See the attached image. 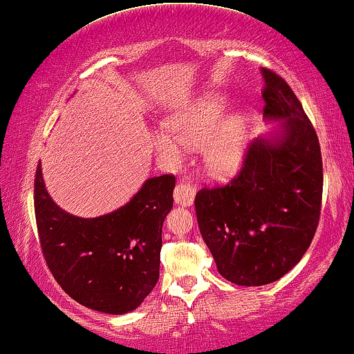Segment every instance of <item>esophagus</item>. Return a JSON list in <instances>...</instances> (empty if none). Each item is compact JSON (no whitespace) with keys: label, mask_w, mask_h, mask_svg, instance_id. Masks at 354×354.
I'll return each mask as SVG.
<instances>
[{"label":"esophagus","mask_w":354,"mask_h":354,"mask_svg":"<svg viewBox=\"0 0 354 354\" xmlns=\"http://www.w3.org/2000/svg\"><path fill=\"white\" fill-rule=\"evenodd\" d=\"M194 194H196L194 188L182 182L174 189V201L180 204V206H192L194 201Z\"/></svg>","instance_id":"obj_1"}]
</instances>
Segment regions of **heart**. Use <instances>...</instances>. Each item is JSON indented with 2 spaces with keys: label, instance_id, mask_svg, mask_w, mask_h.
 I'll return each mask as SVG.
<instances>
[{
  "label": "heart",
  "instance_id": "b5f03b06",
  "mask_svg": "<svg viewBox=\"0 0 354 354\" xmlns=\"http://www.w3.org/2000/svg\"><path fill=\"white\" fill-rule=\"evenodd\" d=\"M222 102L217 97H204L187 110L169 116L165 131L153 132L155 150L167 161H178L185 147H203V160L214 177L233 176L243 165L249 142V121L243 113L220 120Z\"/></svg>",
  "mask_w": 354,
  "mask_h": 354
}]
</instances>
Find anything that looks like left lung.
<instances>
[{
	"instance_id": "8db88e82",
	"label": "left lung",
	"mask_w": 354,
	"mask_h": 354,
	"mask_svg": "<svg viewBox=\"0 0 354 354\" xmlns=\"http://www.w3.org/2000/svg\"><path fill=\"white\" fill-rule=\"evenodd\" d=\"M263 115L279 121L255 139L225 187L194 198L199 232L218 273L238 286L278 281L300 262L316 233L322 160L316 131L289 84L262 68Z\"/></svg>"
}]
</instances>
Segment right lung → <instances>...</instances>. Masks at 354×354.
<instances>
[{"label":"right lung","mask_w":354,"mask_h":354,"mask_svg":"<svg viewBox=\"0 0 354 354\" xmlns=\"http://www.w3.org/2000/svg\"><path fill=\"white\" fill-rule=\"evenodd\" d=\"M176 177H151L131 201L94 218L65 212L35 176V217L43 255L66 294L91 310H136L160 278L161 232L172 209Z\"/></svg>","instance_id":"1"}]
</instances>
